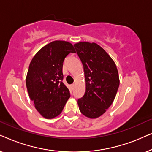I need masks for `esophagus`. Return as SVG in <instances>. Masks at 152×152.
I'll use <instances>...</instances> for the list:
<instances>
[{
  "label": "esophagus",
  "instance_id": "34e87169",
  "mask_svg": "<svg viewBox=\"0 0 152 152\" xmlns=\"http://www.w3.org/2000/svg\"><path fill=\"white\" fill-rule=\"evenodd\" d=\"M71 87H72V88H74V87H75V84H72V85H71Z\"/></svg>",
  "mask_w": 152,
  "mask_h": 152
}]
</instances>
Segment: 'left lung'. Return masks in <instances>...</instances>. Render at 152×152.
I'll return each mask as SVG.
<instances>
[{"instance_id": "obj_1", "label": "left lung", "mask_w": 152, "mask_h": 152, "mask_svg": "<svg viewBox=\"0 0 152 152\" xmlns=\"http://www.w3.org/2000/svg\"><path fill=\"white\" fill-rule=\"evenodd\" d=\"M84 66L86 91L77 100L81 113L91 119L100 117L112 104L120 84L115 62L95 43L74 44Z\"/></svg>"}]
</instances>
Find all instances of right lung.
Listing matches in <instances>:
<instances>
[{
  "mask_svg": "<svg viewBox=\"0 0 152 152\" xmlns=\"http://www.w3.org/2000/svg\"><path fill=\"white\" fill-rule=\"evenodd\" d=\"M70 53H75L72 43L52 41L37 52L29 66L26 76L29 97L37 111L46 119L60 115L70 96L61 81L63 62Z\"/></svg>",
  "mask_w": 152,
  "mask_h": 152,
  "instance_id": "obj_1",
  "label": "right lung"
}]
</instances>
